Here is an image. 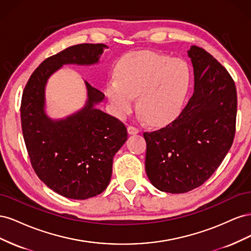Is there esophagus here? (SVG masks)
Here are the masks:
<instances>
[{
	"label": "esophagus",
	"instance_id": "34e87169",
	"mask_svg": "<svg viewBox=\"0 0 251 251\" xmlns=\"http://www.w3.org/2000/svg\"><path fill=\"white\" fill-rule=\"evenodd\" d=\"M140 132V130L138 127H136L134 126H127V133L130 135H134V134H138Z\"/></svg>",
	"mask_w": 251,
	"mask_h": 251
}]
</instances>
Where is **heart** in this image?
I'll list each match as a JSON object with an SVG mask.
<instances>
[{
    "mask_svg": "<svg viewBox=\"0 0 251 251\" xmlns=\"http://www.w3.org/2000/svg\"><path fill=\"white\" fill-rule=\"evenodd\" d=\"M116 77L105 83L113 112L125 117L134 108L147 123L160 126L178 115L191 82L187 64L151 51L127 53L116 65Z\"/></svg>",
    "mask_w": 251,
    "mask_h": 251,
    "instance_id": "b5f03b06",
    "label": "heart"
}]
</instances>
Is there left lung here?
Returning <instances> with one entry per match:
<instances>
[{"label": "left lung", "instance_id": "obj_1", "mask_svg": "<svg viewBox=\"0 0 251 251\" xmlns=\"http://www.w3.org/2000/svg\"><path fill=\"white\" fill-rule=\"evenodd\" d=\"M194 94L165 127L144 132L146 172L159 191L183 194L202 185L222 163L233 142L237 90L230 74L204 49L187 51Z\"/></svg>", "mask_w": 251, "mask_h": 251}]
</instances>
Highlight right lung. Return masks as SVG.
I'll use <instances>...</instances> for the list:
<instances>
[{"mask_svg":"<svg viewBox=\"0 0 251 251\" xmlns=\"http://www.w3.org/2000/svg\"><path fill=\"white\" fill-rule=\"evenodd\" d=\"M103 44H79L46 58L24 89L22 131L32 168L52 191L85 200L101 194L112 176L113 158L126 141L125 125L95 108L104 94L86 82L88 100L81 110L53 120L45 113V87L63 65L98 63Z\"/></svg>","mask_w":251,"mask_h":251,"instance_id":"right-lung-1","label":"right lung"}]
</instances>
